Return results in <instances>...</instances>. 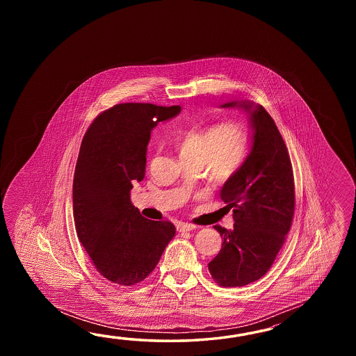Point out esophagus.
I'll return each instance as SVG.
<instances>
[{"mask_svg": "<svg viewBox=\"0 0 356 356\" xmlns=\"http://www.w3.org/2000/svg\"><path fill=\"white\" fill-rule=\"evenodd\" d=\"M196 227V225H193V224H188V222H179V224L177 225V230H178V232H181V233H184V232L195 230Z\"/></svg>", "mask_w": 356, "mask_h": 356, "instance_id": "34e87169", "label": "esophagus"}]
</instances>
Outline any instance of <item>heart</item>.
Listing matches in <instances>:
<instances>
[{
    "label": "heart",
    "instance_id": "1",
    "mask_svg": "<svg viewBox=\"0 0 356 356\" xmlns=\"http://www.w3.org/2000/svg\"><path fill=\"white\" fill-rule=\"evenodd\" d=\"M175 145L184 164L204 165L213 181H224L244 165L253 138L242 123L212 122L181 129Z\"/></svg>",
    "mask_w": 356,
    "mask_h": 356
}]
</instances>
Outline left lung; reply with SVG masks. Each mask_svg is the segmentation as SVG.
Masks as SVG:
<instances>
[{
    "label": "left lung",
    "instance_id": "8db88e82",
    "mask_svg": "<svg viewBox=\"0 0 356 356\" xmlns=\"http://www.w3.org/2000/svg\"><path fill=\"white\" fill-rule=\"evenodd\" d=\"M250 113L253 146L247 161L222 186L220 197L233 209V230L215 225L222 238L209 264L220 286H244L271 268L291 227L296 186L288 147L273 117L262 106L233 102Z\"/></svg>",
    "mask_w": 356,
    "mask_h": 356
}]
</instances>
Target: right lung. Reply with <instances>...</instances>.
I'll list each match as a JSON object with an SVG mask.
<instances>
[{
    "mask_svg": "<svg viewBox=\"0 0 356 356\" xmlns=\"http://www.w3.org/2000/svg\"><path fill=\"white\" fill-rule=\"evenodd\" d=\"M179 112V106L117 104L92 121L80 146L72 186L76 233L97 271L122 286L144 281L175 235L170 221L144 218L129 192L144 179L152 129Z\"/></svg>",
    "mask_w": 356,
    "mask_h": 356,
    "instance_id": "1",
    "label": "right lung"
}]
</instances>
